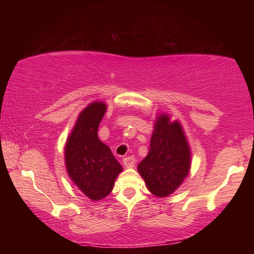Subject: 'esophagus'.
<instances>
[{
	"mask_svg": "<svg viewBox=\"0 0 254 254\" xmlns=\"http://www.w3.org/2000/svg\"><path fill=\"white\" fill-rule=\"evenodd\" d=\"M123 163H124V166L127 167V168H132V167H134V165H135L134 157L130 156V157L124 158V159H123Z\"/></svg>",
	"mask_w": 254,
	"mask_h": 254,
	"instance_id": "34e87169",
	"label": "esophagus"
}]
</instances>
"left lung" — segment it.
I'll list each match as a JSON object with an SVG mask.
<instances>
[{
    "label": "left lung",
    "mask_w": 254,
    "mask_h": 254,
    "mask_svg": "<svg viewBox=\"0 0 254 254\" xmlns=\"http://www.w3.org/2000/svg\"><path fill=\"white\" fill-rule=\"evenodd\" d=\"M190 166L191 151L183 126L168 113H160L154 121L148 156L137 165L149 191L168 197L186 179Z\"/></svg>",
    "instance_id": "left-lung-1"
}]
</instances>
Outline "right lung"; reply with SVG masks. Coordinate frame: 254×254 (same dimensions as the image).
<instances>
[{"label":"right lung","mask_w":254,"mask_h":254,"mask_svg":"<svg viewBox=\"0 0 254 254\" xmlns=\"http://www.w3.org/2000/svg\"><path fill=\"white\" fill-rule=\"evenodd\" d=\"M107 105L89 103L78 114L65 144V166L75 186L93 201L110 195L122 166L111 149L97 136V128Z\"/></svg>","instance_id":"right-lung-1"}]
</instances>
